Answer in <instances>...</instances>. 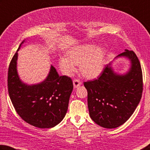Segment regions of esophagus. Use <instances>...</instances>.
Wrapping results in <instances>:
<instances>
[{"label":"esophagus","mask_w":150,"mask_h":150,"mask_svg":"<svg viewBox=\"0 0 150 150\" xmlns=\"http://www.w3.org/2000/svg\"><path fill=\"white\" fill-rule=\"evenodd\" d=\"M81 84V83L78 79H74L73 81V86H74V88H76L77 87L79 86Z\"/></svg>","instance_id":"34e87169"}]
</instances>
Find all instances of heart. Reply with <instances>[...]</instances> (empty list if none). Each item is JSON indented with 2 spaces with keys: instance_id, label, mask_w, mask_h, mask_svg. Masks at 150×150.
Instances as JSON below:
<instances>
[{
  "instance_id": "obj_1",
  "label": "heart",
  "mask_w": 150,
  "mask_h": 150,
  "mask_svg": "<svg viewBox=\"0 0 150 150\" xmlns=\"http://www.w3.org/2000/svg\"><path fill=\"white\" fill-rule=\"evenodd\" d=\"M67 56L59 59V66L65 74L72 75L75 66H79L80 73L84 78L94 79L103 71L106 51L102 47L85 43L73 47Z\"/></svg>"
}]
</instances>
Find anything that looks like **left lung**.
<instances>
[{"mask_svg": "<svg viewBox=\"0 0 150 150\" xmlns=\"http://www.w3.org/2000/svg\"><path fill=\"white\" fill-rule=\"evenodd\" d=\"M119 58L129 60L128 71L118 74L111 62L97 79L84 83L88 92L90 117L106 129L124 124L134 113L142 94V72L138 57L133 51L125 50L115 58Z\"/></svg>", "mask_w": 150, "mask_h": 150, "instance_id": "left-lung-1", "label": "left lung"}]
</instances>
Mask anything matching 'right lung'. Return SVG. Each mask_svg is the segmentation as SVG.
Instances as JSON below:
<instances>
[{
	"mask_svg": "<svg viewBox=\"0 0 150 150\" xmlns=\"http://www.w3.org/2000/svg\"><path fill=\"white\" fill-rule=\"evenodd\" d=\"M21 43L11 60L8 88L16 112L24 121L40 129L52 128L64 118L73 88L71 79L59 76L51 66L47 78L35 84L24 83L19 77L17 61Z\"/></svg>",
	"mask_w": 150,
	"mask_h": 150,
	"instance_id": "obj_1",
	"label": "right lung"
}]
</instances>
